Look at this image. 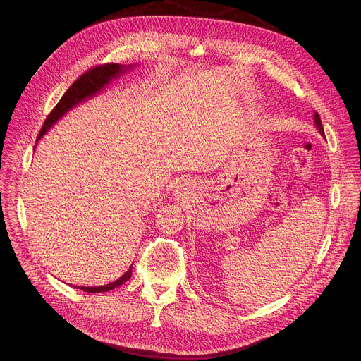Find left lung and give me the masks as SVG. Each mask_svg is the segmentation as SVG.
<instances>
[{
	"label": "left lung",
	"instance_id": "obj_1",
	"mask_svg": "<svg viewBox=\"0 0 361 361\" xmlns=\"http://www.w3.org/2000/svg\"><path fill=\"white\" fill-rule=\"evenodd\" d=\"M314 121H316V126H317V128H319V131L324 135V130H323V124H322V120H320V116H319V113H314Z\"/></svg>",
	"mask_w": 361,
	"mask_h": 361
}]
</instances>
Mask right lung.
Wrapping results in <instances>:
<instances>
[{
  "label": "right lung",
  "mask_w": 361,
  "mask_h": 361,
  "mask_svg": "<svg viewBox=\"0 0 361 361\" xmlns=\"http://www.w3.org/2000/svg\"><path fill=\"white\" fill-rule=\"evenodd\" d=\"M130 67L126 68V66H120V64H114V63H107V64H99L95 67L88 68L87 71H84L66 91V94L61 97V99L57 102V106L51 110V113L48 114V117L44 121V126L41 127L37 141L48 131V128L53 126L61 116H64L70 109H73L78 102H81L82 99L94 95L95 92H98L101 88H104L114 77H117L118 74H121L123 71L128 70ZM133 274V266L130 267V270L121 276L118 280H116L114 283L106 284V286H99V287H78L84 291L88 293H104V291H110L114 290L116 287L124 284L127 280H130Z\"/></svg>",
  "instance_id": "1"
}]
</instances>
